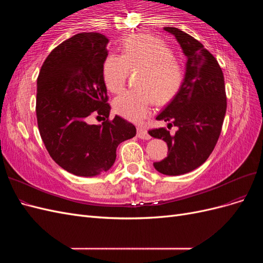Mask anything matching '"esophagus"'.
I'll use <instances>...</instances> for the list:
<instances>
[{"label":"esophagus","mask_w":263,"mask_h":263,"mask_svg":"<svg viewBox=\"0 0 263 263\" xmlns=\"http://www.w3.org/2000/svg\"><path fill=\"white\" fill-rule=\"evenodd\" d=\"M137 135L140 139H145V140L150 139V135L148 134L147 129H145L144 127H137Z\"/></svg>","instance_id":"34e87169"}]
</instances>
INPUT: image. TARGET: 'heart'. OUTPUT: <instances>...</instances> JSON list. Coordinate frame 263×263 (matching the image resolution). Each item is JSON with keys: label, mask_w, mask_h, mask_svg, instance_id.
Instances as JSON below:
<instances>
[{"label": "heart", "mask_w": 263, "mask_h": 263, "mask_svg": "<svg viewBox=\"0 0 263 263\" xmlns=\"http://www.w3.org/2000/svg\"><path fill=\"white\" fill-rule=\"evenodd\" d=\"M121 48L122 54L109 53L103 61V80L107 90L118 93L129 70L139 71L138 89L126 91L114 101L119 116L139 122L150 114L155 102L163 105L176 97L183 82V69L170 47L154 36L129 35L123 39Z\"/></svg>", "instance_id": "heart-1"}]
</instances>
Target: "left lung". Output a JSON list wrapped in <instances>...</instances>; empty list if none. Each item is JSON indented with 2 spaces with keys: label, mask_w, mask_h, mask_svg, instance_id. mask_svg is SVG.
Listing matches in <instances>:
<instances>
[{
  "label": "left lung",
  "mask_w": 263,
  "mask_h": 263,
  "mask_svg": "<svg viewBox=\"0 0 263 263\" xmlns=\"http://www.w3.org/2000/svg\"><path fill=\"white\" fill-rule=\"evenodd\" d=\"M163 29L176 37L187 58L181 89L157 116L178 130L172 135L162 127L148 133L168 145V157L154 163L156 170L180 176L202 165L217 144L227 108L225 82L216 58L200 42L179 28Z\"/></svg>",
  "instance_id": "obj_1"
}]
</instances>
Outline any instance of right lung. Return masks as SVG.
Wrapping results in <instances>:
<instances>
[{
	"label": "right lung",
	"instance_id": "1",
	"mask_svg": "<svg viewBox=\"0 0 263 263\" xmlns=\"http://www.w3.org/2000/svg\"><path fill=\"white\" fill-rule=\"evenodd\" d=\"M108 39L100 33L77 34L49 53L37 79L38 129L53 161L79 177H95L110 169L121 142L136 136V127L115 116L103 80ZM92 114L104 116L89 125Z\"/></svg>",
	"mask_w": 263,
	"mask_h": 263
}]
</instances>
